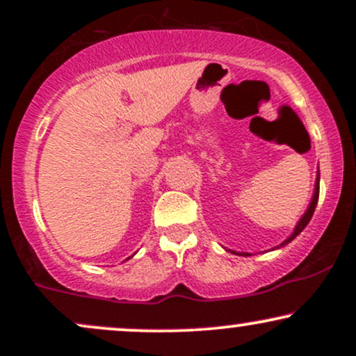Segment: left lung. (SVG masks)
Wrapping results in <instances>:
<instances>
[{"mask_svg":"<svg viewBox=\"0 0 356 356\" xmlns=\"http://www.w3.org/2000/svg\"><path fill=\"white\" fill-rule=\"evenodd\" d=\"M318 197H320V174H318V179H316V184H314V194H313V199H312V202H309V206H308V209H306V212L303 214V218H301L300 220H298V224H296V227H295V231L291 232V236H289L288 239L286 241H283V243L280 244V246L277 248H283L284 244H288V243H291L293 239L296 238L298 234H300L301 231L305 229L306 226H308V222L309 220H312V218H313V212H314V209H316V204H318ZM232 254H241V256H251L249 254V252H234V251H231Z\"/></svg>","mask_w":356,"mask_h":356,"instance_id":"obj_1","label":"left lung"}]
</instances>
